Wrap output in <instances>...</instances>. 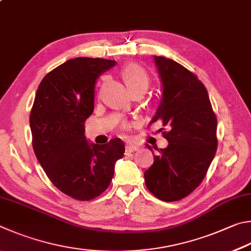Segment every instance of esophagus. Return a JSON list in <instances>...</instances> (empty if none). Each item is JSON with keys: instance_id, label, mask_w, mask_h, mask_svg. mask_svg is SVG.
I'll return each instance as SVG.
<instances>
[{"instance_id": "esophagus-1", "label": "esophagus", "mask_w": 251, "mask_h": 251, "mask_svg": "<svg viewBox=\"0 0 251 251\" xmlns=\"http://www.w3.org/2000/svg\"><path fill=\"white\" fill-rule=\"evenodd\" d=\"M139 147L137 145H134V144H127L126 147H125V151L127 153L129 152H133V151H136V150H138Z\"/></svg>"}]
</instances>
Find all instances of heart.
I'll list each match as a JSON object with an SVG mask.
<instances>
[{"label":"heart","mask_w":251,"mask_h":251,"mask_svg":"<svg viewBox=\"0 0 251 251\" xmlns=\"http://www.w3.org/2000/svg\"><path fill=\"white\" fill-rule=\"evenodd\" d=\"M122 78L130 93L137 92V91L145 93L149 88V76L147 72L134 63H129L123 68ZM127 126H128V123L124 122L122 124V128H126Z\"/></svg>","instance_id":"b5f03b06"}]
</instances>
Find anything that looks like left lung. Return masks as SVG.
<instances>
[{"instance_id": "8db88e82", "label": "left lung", "mask_w": 251, "mask_h": 251, "mask_svg": "<svg viewBox=\"0 0 251 251\" xmlns=\"http://www.w3.org/2000/svg\"><path fill=\"white\" fill-rule=\"evenodd\" d=\"M153 59L163 90L150 124L161 121L168 126L169 131L162 134L169 145L153 156V165L144 173L145 183L159 200L175 202L192 193L206 175L217 149V120L197 75L171 59Z\"/></svg>"}]
</instances>
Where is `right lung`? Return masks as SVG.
<instances>
[{
    "mask_svg": "<svg viewBox=\"0 0 251 251\" xmlns=\"http://www.w3.org/2000/svg\"><path fill=\"white\" fill-rule=\"evenodd\" d=\"M115 60L79 57L45 75L31 107L34 152L52 184L79 201L99 197L110 185L125 145L114 138L90 144L84 123L94 111L95 81Z\"/></svg>",
    "mask_w": 251,
    "mask_h": 251,
    "instance_id": "1",
    "label": "right lung"
}]
</instances>
